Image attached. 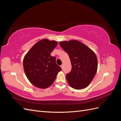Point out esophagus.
Returning <instances> with one entry per match:
<instances>
[{
	"label": "esophagus",
	"mask_w": 121,
	"mask_h": 121,
	"mask_svg": "<svg viewBox=\"0 0 121 121\" xmlns=\"http://www.w3.org/2000/svg\"><path fill=\"white\" fill-rule=\"evenodd\" d=\"M60 67L61 68V69H63V65H60Z\"/></svg>",
	"instance_id": "1"
}]
</instances>
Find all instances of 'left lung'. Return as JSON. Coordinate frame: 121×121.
<instances>
[{
    "instance_id": "1",
    "label": "left lung",
    "mask_w": 121,
    "mask_h": 121,
    "mask_svg": "<svg viewBox=\"0 0 121 121\" xmlns=\"http://www.w3.org/2000/svg\"><path fill=\"white\" fill-rule=\"evenodd\" d=\"M60 44L68 54L72 65L71 72L66 75L69 84L75 89L86 88L97 72L96 54L86 45L76 40L60 41Z\"/></svg>"
}]
</instances>
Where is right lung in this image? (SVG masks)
Returning <instances> with one entry per match:
<instances>
[{"instance_id": "obj_1", "label": "right lung", "mask_w": 121, "mask_h": 121, "mask_svg": "<svg viewBox=\"0 0 121 121\" xmlns=\"http://www.w3.org/2000/svg\"><path fill=\"white\" fill-rule=\"evenodd\" d=\"M57 42L43 39L36 43L25 55L24 69L27 78L33 85L45 89L52 85L61 68L56 63V58L50 53Z\"/></svg>"}]
</instances>
